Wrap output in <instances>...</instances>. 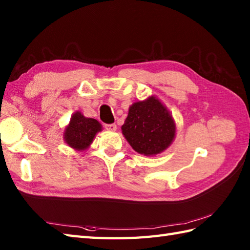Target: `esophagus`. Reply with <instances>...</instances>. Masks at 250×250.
<instances>
[{"instance_id": "obj_1", "label": "esophagus", "mask_w": 250, "mask_h": 250, "mask_svg": "<svg viewBox=\"0 0 250 250\" xmlns=\"http://www.w3.org/2000/svg\"><path fill=\"white\" fill-rule=\"evenodd\" d=\"M105 129L109 130V131H116L117 130V125L115 124H110V125H105Z\"/></svg>"}]
</instances>
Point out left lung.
I'll return each instance as SVG.
<instances>
[{
	"label": "left lung",
	"instance_id": "1",
	"mask_svg": "<svg viewBox=\"0 0 250 250\" xmlns=\"http://www.w3.org/2000/svg\"><path fill=\"white\" fill-rule=\"evenodd\" d=\"M121 130L132 148L145 156L167 149L176 131L169 111L155 97L132 104Z\"/></svg>",
	"mask_w": 250,
	"mask_h": 250
}]
</instances>
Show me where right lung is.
Returning <instances> with one entry per match:
<instances>
[{"mask_svg": "<svg viewBox=\"0 0 250 250\" xmlns=\"http://www.w3.org/2000/svg\"><path fill=\"white\" fill-rule=\"evenodd\" d=\"M101 130L102 125L98 120L86 118L79 111H76L64 131V140L72 148L83 150L91 144L95 134Z\"/></svg>", "mask_w": 250, "mask_h": 250, "instance_id": "1", "label": "right lung"}]
</instances>
